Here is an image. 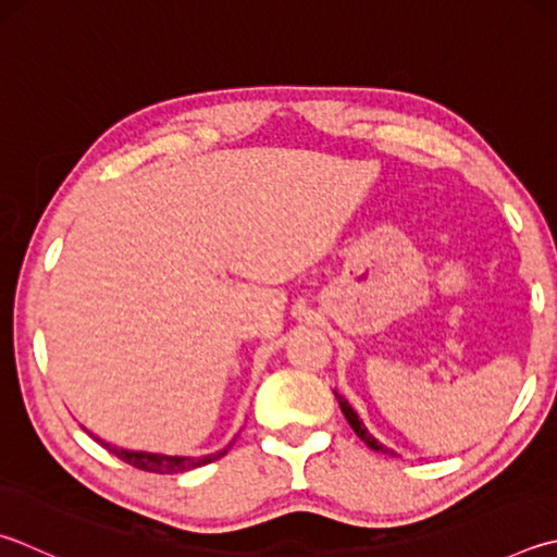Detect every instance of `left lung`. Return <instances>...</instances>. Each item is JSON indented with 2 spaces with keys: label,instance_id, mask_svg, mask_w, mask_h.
Wrapping results in <instances>:
<instances>
[{
  "label": "left lung",
  "instance_id": "obj_1",
  "mask_svg": "<svg viewBox=\"0 0 557 557\" xmlns=\"http://www.w3.org/2000/svg\"><path fill=\"white\" fill-rule=\"evenodd\" d=\"M333 394H336V399H338V404H341V411H343V417H346L348 419V423H350V429L352 431H356V436L362 441V443H366V446L368 448H372V450H377V453H384V455H397V453H394L392 448H387V446H382V443L375 438V436H372V433L366 429V426H362V421L358 419V413L356 411H352V407H350V404L346 401V399H343L341 397V394L338 392H333Z\"/></svg>",
  "mask_w": 557,
  "mask_h": 557
}]
</instances>
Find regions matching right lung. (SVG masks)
<instances>
[{"label":"right lung","mask_w":557,"mask_h":557,"mask_svg":"<svg viewBox=\"0 0 557 557\" xmlns=\"http://www.w3.org/2000/svg\"><path fill=\"white\" fill-rule=\"evenodd\" d=\"M97 443L102 448H107L111 455H116L119 460H124L128 465H134V468L144 470V472H158V474H177V472H187V470H195L201 468V465H209L219 460L221 455H226L228 448L219 450V453H211L205 455V458H191V455H165V453H150V450H131V448H119V446H111V443L97 438Z\"/></svg>","instance_id":"1"}]
</instances>
